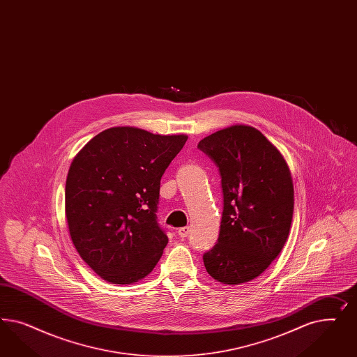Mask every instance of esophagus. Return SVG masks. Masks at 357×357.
<instances>
[{
    "label": "esophagus",
    "mask_w": 357,
    "mask_h": 357,
    "mask_svg": "<svg viewBox=\"0 0 357 357\" xmlns=\"http://www.w3.org/2000/svg\"><path fill=\"white\" fill-rule=\"evenodd\" d=\"M176 233H178V236L179 237H187L188 234H190V227H179L178 230H176Z\"/></svg>",
    "instance_id": "1"
}]
</instances>
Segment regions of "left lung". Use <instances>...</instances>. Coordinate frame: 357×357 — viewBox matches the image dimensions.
I'll list each match as a JSON object with an SVG mask.
<instances>
[{
  "label": "left lung",
  "mask_w": 357,
  "mask_h": 357,
  "mask_svg": "<svg viewBox=\"0 0 357 357\" xmlns=\"http://www.w3.org/2000/svg\"><path fill=\"white\" fill-rule=\"evenodd\" d=\"M197 148L216 163L224 211L217 243L203 255L215 280L238 285L257 279L284 248L292 224V175L260 130L234 124L204 137Z\"/></svg>",
  "instance_id": "1"
}]
</instances>
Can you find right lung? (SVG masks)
<instances>
[{
    "mask_svg": "<svg viewBox=\"0 0 357 357\" xmlns=\"http://www.w3.org/2000/svg\"><path fill=\"white\" fill-rule=\"evenodd\" d=\"M187 135L112 127L78 151L65 184V216L79 257L103 280L133 284L167 245L157 222L165 170Z\"/></svg>",
    "mask_w": 357,
    "mask_h": 357,
    "instance_id": "right-lung-1",
    "label": "right lung"
}]
</instances>
